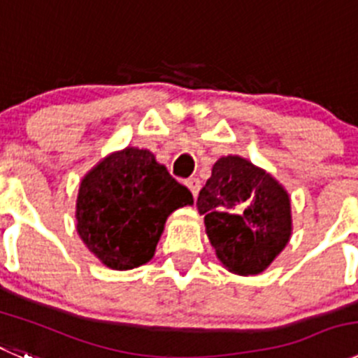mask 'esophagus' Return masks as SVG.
Returning a JSON list of instances; mask_svg holds the SVG:
<instances>
[{
    "label": "esophagus",
    "mask_w": 358,
    "mask_h": 358,
    "mask_svg": "<svg viewBox=\"0 0 358 358\" xmlns=\"http://www.w3.org/2000/svg\"><path fill=\"white\" fill-rule=\"evenodd\" d=\"M185 185L188 186V189L193 193V196L199 195V192H200V179H199V177H189V179H186V181H185Z\"/></svg>",
    "instance_id": "1"
}]
</instances>
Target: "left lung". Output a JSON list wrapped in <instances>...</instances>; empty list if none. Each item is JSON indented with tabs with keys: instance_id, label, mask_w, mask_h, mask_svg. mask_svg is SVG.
<instances>
[{
	"instance_id": "obj_1",
	"label": "left lung",
	"mask_w": 358,
	"mask_h": 358,
	"mask_svg": "<svg viewBox=\"0 0 358 358\" xmlns=\"http://www.w3.org/2000/svg\"><path fill=\"white\" fill-rule=\"evenodd\" d=\"M196 209L217 260L239 275L262 274L288 244L292 200L267 170L237 155L221 156L200 189Z\"/></svg>"
}]
</instances>
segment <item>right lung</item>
Masks as SVG:
<instances>
[{"mask_svg": "<svg viewBox=\"0 0 358 358\" xmlns=\"http://www.w3.org/2000/svg\"><path fill=\"white\" fill-rule=\"evenodd\" d=\"M192 203L189 189L151 151L124 148L105 156L83 177L75 228L105 267L130 271L155 257L166 217Z\"/></svg>", "mask_w": 358, "mask_h": 358, "instance_id": "add662e5", "label": "right lung"}]
</instances>
